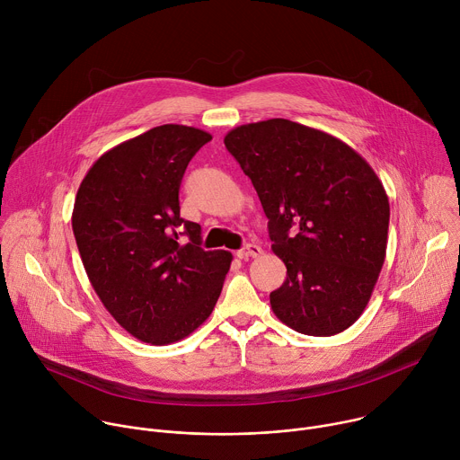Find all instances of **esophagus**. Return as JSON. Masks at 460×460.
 <instances>
[{
	"mask_svg": "<svg viewBox=\"0 0 460 460\" xmlns=\"http://www.w3.org/2000/svg\"><path fill=\"white\" fill-rule=\"evenodd\" d=\"M261 254V247L256 245V243H247L243 245L240 251H236V256L240 260H249V258H256Z\"/></svg>",
	"mask_w": 460,
	"mask_h": 460,
	"instance_id": "esophagus-1",
	"label": "esophagus"
}]
</instances>
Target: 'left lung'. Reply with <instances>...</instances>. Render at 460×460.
<instances>
[{"instance_id": "obj_1", "label": "left lung", "mask_w": 460, "mask_h": 460, "mask_svg": "<svg viewBox=\"0 0 460 460\" xmlns=\"http://www.w3.org/2000/svg\"><path fill=\"white\" fill-rule=\"evenodd\" d=\"M224 144L251 178L288 268L270 295L291 330L332 337L364 313L384 266L389 200L371 165L323 130L284 119L245 123Z\"/></svg>"}]
</instances>
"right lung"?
<instances>
[{
  "mask_svg": "<svg viewBox=\"0 0 460 460\" xmlns=\"http://www.w3.org/2000/svg\"><path fill=\"white\" fill-rule=\"evenodd\" d=\"M213 137L167 123L103 153L80 183L73 231L84 268L112 318L135 339L167 346L215 309L229 251H204L200 226L180 217L190 158Z\"/></svg>",
  "mask_w": 460,
  "mask_h": 460,
  "instance_id": "1",
  "label": "right lung"
}]
</instances>
